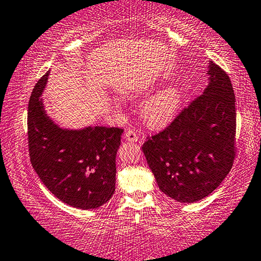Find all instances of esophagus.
<instances>
[{"instance_id":"1","label":"esophagus","mask_w":261,"mask_h":261,"mask_svg":"<svg viewBox=\"0 0 261 261\" xmlns=\"http://www.w3.org/2000/svg\"><path fill=\"white\" fill-rule=\"evenodd\" d=\"M126 140H128V141H132V142H136L139 140V134L136 133V132L134 129H128L126 132Z\"/></svg>"}]
</instances>
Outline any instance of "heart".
Listing matches in <instances>:
<instances>
[{"instance_id":"obj_1","label":"heart","mask_w":261,"mask_h":261,"mask_svg":"<svg viewBox=\"0 0 261 261\" xmlns=\"http://www.w3.org/2000/svg\"><path fill=\"white\" fill-rule=\"evenodd\" d=\"M182 102L178 86H169L158 92L142 107L144 121L151 126H162L174 118Z\"/></svg>"}]
</instances>
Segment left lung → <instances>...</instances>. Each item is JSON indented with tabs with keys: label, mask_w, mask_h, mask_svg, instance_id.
Wrapping results in <instances>:
<instances>
[{
	"label": "left lung",
	"mask_w": 261,
	"mask_h": 261,
	"mask_svg": "<svg viewBox=\"0 0 261 261\" xmlns=\"http://www.w3.org/2000/svg\"><path fill=\"white\" fill-rule=\"evenodd\" d=\"M209 85L142 150L160 190L179 203L209 196L230 172L236 156V97L230 77L209 66Z\"/></svg>",
	"instance_id": "left-lung-1"
}]
</instances>
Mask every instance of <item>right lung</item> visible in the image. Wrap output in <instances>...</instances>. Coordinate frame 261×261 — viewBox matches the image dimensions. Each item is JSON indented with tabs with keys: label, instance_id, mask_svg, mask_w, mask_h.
<instances>
[{
	"label": "right lung",
	"instance_id": "right-lung-1",
	"mask_svg": "<svg viewBox=\"0 0 261 261\" xmlns=\"http://www.w3.org/2000/svg\"><path fill=\"white\" fill-rule=\"evenodd\" d=\"M49 73L35 85L28 106L31 166L62 202L83 210L97 209L115 191V156L123 129L87 127L66 130L55 125L39 99Z\"/></svg>",
	"mask_w": 261,
	"mask_h": 261
}]
</instances>
